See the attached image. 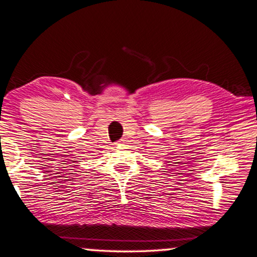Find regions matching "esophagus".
I'll return each instance as SVG.
<instances>
[{"label":"esophagus","mask_w":257,"mask_h":257,"mask_svg":"<svg viewBox=\"0 0 257 257\" xmlns=\"http://www.w3.org/2000/svg\"><path fill=\"white\" fill-rule=\"evenodd\" d=\"M119 143H123V140H122V142H119Z\"/></svg>","instance_id":"obj_1"}]
</instances>
